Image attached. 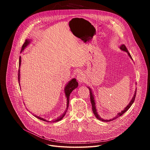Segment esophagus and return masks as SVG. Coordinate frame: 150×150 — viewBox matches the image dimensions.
I'll return each mask as SVG.
<instances>
[{
	"label": "esophagus",
	"instance_id": "obj_1",
	"mask_svg": "<svg viewBox=\"0 0 150 150\" xmlns=\"http://www.w3.org/2000/svg\"><path fill=\"white\" fill-rule=\"evenodd\" d=\"M77 80L80 83H82L84 81V75L83 72H79L76 75Z\"/></svg>",
	"mask_w": 150,
	"mask_h": 150
}]
</instances>
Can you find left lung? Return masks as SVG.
Returning <instances> with one entry per match:
<instances>
[{
    "label": "left lung",
    "mask_w": 150,
    "mask_h": 150,
    "mask_svg": "<svg viewBox=\"0 0 150 150\" xmlns=\"http://www.w3.org/2000/svg\"><path fill=\"white\" fill-rule=\"evenodd\" d=\"M120 50H122V51H124V52H127V53H128V56L129 57V58L132 59V60H133L132 59V57H131V54H130V53H129V52L128 51V50H127V47H126V46L123 44V45H122L120 47ZM88 88H89V92H90V99H91V105H92V111H93V114L95 115V116L96 117V118L97 119H98L99 120H101V121H103V122H110V121H112V120H115L116 118H118V117H120L122 115H123L125 112H127L128 110L130 108V107L131 106V105H132V103H134V100H135V98H136V89L135 90V91H134V96H133V97L132 98V99L131 100V101H130V102L129 103V104L126 106V108H125V109L123 110V111H122L120 112H119L117 114V116H115V117H114V118H112V119H109V120H106V119H102V118L98 115V112H97V108H96V100H95V97H94V95H93V92H92V89L90 88H89V87H88Z\"/></svg>",
    "instance_id": "8db88e82"
}]
</instances>
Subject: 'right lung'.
Wrapping results in <instances>:
<instances>
[{"label": "right lung", "instance_id": "1", "mask_svg": "<svg viewBox=\"0 0 150 150\" xmlns=\"http://www.w3.org/2000/svg\"><path fill=\"white\" fill-rule=\"evenodd\" d=\"M30 41L31 40L30 39H26L24 44H23L22 47V49H21V53L22 52L23 50H24V49L26 48V47L29 45V44L30 43ZM21 57H19V72H18V81H19V86H20V67H21ZM78 86V83L76 81V80L75 79V78H73V79L71 80L70 81H69L68 82V83L66 85L65 88H64V93H65V96H66V100H67V108H66V109L65 112L63 113L61 115H60L59 117H58L57 119H54L52 121H49L48 120H47V119H45V118L44 117H40V116H38V115H34V114H33V115L36 117V118H38V119L39 120H41L42 121H44V122H59V120H62V118L64 117V115H66V113L68 109V107H69V97H70V95L71 92H72L75 89H76ZM31 113V112H30ZM32 113V112H31Z\"/></svg>", "mask_w": 150, "mask_h": 150}]
</instances>
